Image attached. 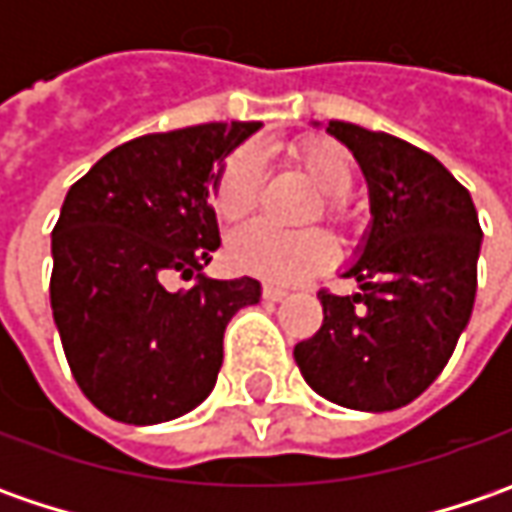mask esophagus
<instances>
[{
    "label": "esophagus",
    "instance_id": "1",
    "mask_svg": "<svg viewBox=\"0 0 512 512\" xmlns=\"http://www.w3.org/2000/svg\"><path fill=\"white\" fill-rule=\"evenodd\" d=\"M262 296H265L267 302H282V299H287V290H285V287L265 285V287H262Z\"/></svg>",
    "mask_w": 512,
    "mask_h": 512
}]
</instances>
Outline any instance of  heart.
Segmentation results:
<instances>
[{"label": "heart", "instance_id": "heart-1", "mask_svg": "<svg viewBox=\"0 0 512 512\" xmlns=\"http://www.w3.org/2000/svg\"><path fill=\"white\" fill-rule=\"evenodd\" d=\"M287 159L305 182L319 190V202L310 207L307 219L325 216L330 222H344L350 213L344 193L353 185V165L347 153L333 142L313 139V142L293 145ZM259 190H262V173H259L256 153L236 150L216 176L213 207L225 222L236 225L247 219L250 210L256 207ZM230 259L236 267L270 282H296L333 259V239L325 230L287 233V230L256 222V225L242 227L230 239Z\"/></svg>", "mask_w": 512, "mask_h": 512}]
</instances>
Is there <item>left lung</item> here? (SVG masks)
<instances>
[{
	"label": "left lung",
	"instance_id": "1",
	"mask_svg": "<svg viewBox=\"0 0 512 512\" xmlns=\"http://www.w3.org/2000/svg\"><path fill=\"white\" fill-rule=\"evenodd\" d=\"M370 190L373 222L344 270L362 293L319 290L325 322L293 347L327 402L384 413L422 396L453 356L476 302V205L430 153L382 130L330 122Z\"/></svg>",
	"mask_w": 512,
	"mask_h": 512
}]
</instances>
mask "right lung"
I'll return each instance as SVG.
<instances>
[{"mask_svg": "<svg viewBox=\"0 0 512 512\" xmlns=\"http://www.w3.org/2000/svg\"><path fill=\"white\" fill-rule=\"evenodd\" d=\"M259 128L210 122L130 139L65 196L50 239L53 322L76 384L116 422H170L205 402L227 322L262 296L250 276L199 273L222 245L216 176ZM170 272L197 282L170 294Z\"/></svg>", "mask_w": 512, "mask_h": 512, "instance_id": "obj_1", "label": "right lung"}]
</instances>
